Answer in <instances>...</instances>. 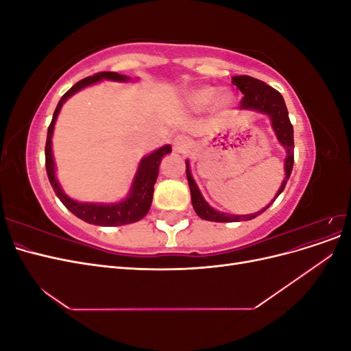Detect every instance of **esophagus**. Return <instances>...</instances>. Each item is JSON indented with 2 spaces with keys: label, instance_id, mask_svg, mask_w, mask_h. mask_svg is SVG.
I'll return each instance as SVG.
<instances>
[{
  "label": "esophagus",
  "instance_id": "34e87169",
  "mask_svg": "<svg viewBox=\"0 0 351 351\" xmlns=\"http://www.w3.org/2000/svg\"><path fill=\"white\" fill-rule=\"evenodd\" d=\"M173 145H174V149L177 152H186L190 147V141H189V137H186V136H177L174 142H173Z\"/></svg>",
  "mask_w": 351,
  "mask_h": 351
}]
</instances>
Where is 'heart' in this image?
I'll return each instance as SVG.
<instances>
[{
    "mask_svg": "<svg viewBox=\"0 0 351 351\" xmlns=\"http://www.w3.org/2000/svg\"><path fill=\"white\" fill-rule=\"evenodd\" d=\"M218 93L219 92L217 88H212V86L199 88L189 95V102L192 107L197 110H205L217 101ZM230 102H231L230 95H221L218 101L219 107H227V105H230Z\"/></svg>",
    "mask_w": 351,
    "mask_h": 351,
    "instance_id": "1",
    "label": "heart"
}]
</instances>
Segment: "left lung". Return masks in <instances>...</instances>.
Instances as JSON below:
<instances>
[{"label":"left lung","instance_id":"left-lung-1","mask_svg":"<svg viewBox=\"0 0 351 351\" xmlns=\"http://www.w3.org/2000/svg\"><path fill=\"white\" fill-rule=\"evenodd\" d=\"M232 84L237 86V89L243 93V98L240 101V110H253V111H259L262 114H267L271 123H272V129L277 134L278 142L285 147L287 156H285V177L281 183V187L278 189L277 195H275V199H277L282 190L289 182L293 164H294V137H293V124L290 123L289 119V111H287L285 102L282 95L271 88L269 84H267L262 80H258L250 76H234L231 79ZM186 174H187V182L190 187V195H192V204L193 209L196 214L206 221H214V222H239V221H249L256 218L261 215L262 212L267 210V208H263L259 212H254V214L249 215H230L224 214V212H219L217 209L212 208L208 202L202 196L200 190L197 184L195 183V180L192 177V173H190V164L186 161ZM274 199V200H275ZM272 200V202H274Z\"/></svg>","mask_w":351,"mask_h":351}]
</instances>
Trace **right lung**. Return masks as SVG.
I'll use <instances>...</instances> for the list:
<instances>
[{
	"mask_svg": "<svg viewBox=\"0 0 351 351\" xmlns=\"http://www.w3.org/2000/svg\"><path fill=\"white\" fill-rule=\"evenodd\" d=\"M104 79L114 80V82L130 80V77H127L124 74H119L115 71H101L95 74V76L82 79L80 82L74 84L73 88H70L64 95H62L54 111V115H52V121L48 127L47 145H45V167H47V174L52 189H54L56 195L62 202V205H64L71 214H74L83 221H86L88 224L101 226V227H117V226H125V224H132V222L139 221L147 214V212H149L152 197H154V186L156 183L158 173H159V164H161L162 156L171 152V146L165 145L142 159L132 183L129 196H127L124 200L119 202V204H108V205L82 204V202L73 200L62 192V189L56 177V164H54V158H52V141H51L52 133H54V125L57 121L58 112L62 107V104H64L71 95Z\"/></svg>",
	"mask_w": 351,
	"mask_h": 351,
	"instance_id": "obj_1",
	"label": "right lung"
}]
</instances>
